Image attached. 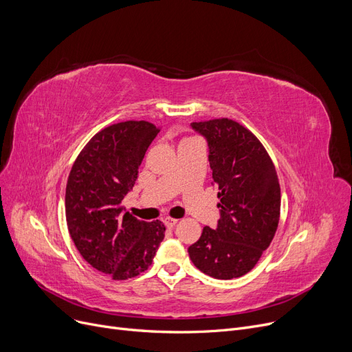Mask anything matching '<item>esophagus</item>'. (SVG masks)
Instances as JSON below:
<instances>
[{"label": "esophagus", "instance_id": "esophagus-1", "mask_svg": "<svg viewBox=\"0 0 352 352\" xmlns=\"http://www.w3.org/2000/svg\"><path fill=\"white\" fill-rule=\"evenodd\" d=\"M164 225L169 228V229H172V228H175L176 226V223L179 222L177 219H175V217H164Z\"/></svg>", "mask_w": 352, "mask_h": 352}]
</instances>
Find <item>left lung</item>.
Here are the masks:
<instances>
[{
	"mask_svg": "<svg viewBox=\"0 0 352 352\" xmlns=\"http://www.w3.org/2000/svg\"><path fill=\"white\" fill-rule=\"evenodd\" d=\"M192 127L209 143L221 219L214 229L205 226L188 252L197 270L212 278H239L254 270L278 229L280 188L275 166L259 139L235 120L222 117Z\"/></svg>",
	"mask_w": 352,
	"mask_h": 352,
	"instance_id": "obj_1",
	"label": "left lung"
}]
</instances>
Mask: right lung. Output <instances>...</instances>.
I'll use <instances>...</instances> for the list:
<instances>
[{
	"instance_id": "1",
	"label": "right lung",
	"mask_w": 352,
	"mask_h": 352,
	"mask_svg": "<svg viewBox=\"0 0 352 352\" xmlns=\"http://www.w3.org/2000/svg\"><path fill=\"white\" fill-rule=\"evenodd\" d=\"M159 131L146 120L104 127L82 147L67 180L70 236L86 262L114 280L144 272L164 238L160 221H139L122 205Z\"/></svg>"
}]
</instances>
